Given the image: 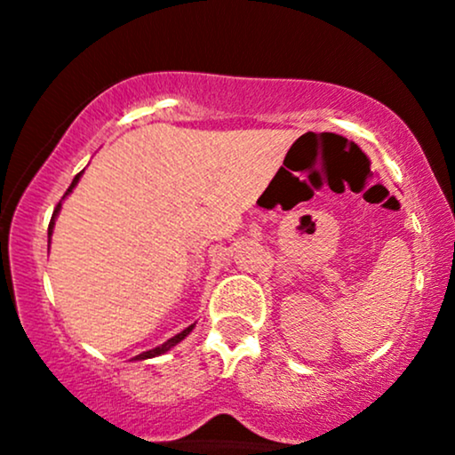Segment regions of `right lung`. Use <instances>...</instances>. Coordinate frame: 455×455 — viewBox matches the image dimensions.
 Wrapping results in <instances>:
<instances>
[{
	"label": "right lung",
	"mask_w": 455,
	"mask_h": 455,
	"mask_svg": "<svg viewBox=\"0 0 455 455\" xmlns=\"http://www.w3.org/2000/svg\"><path fill=\"white\" fill-rule=\"evenodd\" d=\"M83 173H85V171H81V173H78V175L75 177V180H72V184H70V188H68V190H66V195H64V198H66L68 195H70V192H72V190H75V188H76V184H78V181H81V175H83ZM64 198H61V201H60V205H57V207H55V212H53V218H51V224H49V245H51V235H53V228H55V220H57V216H60V210H61V203H64ZM195 325H196V323H192V325H188V327L184 329V331H180V333H177V336H173V338H169V340H166V342H162V344H160V347H156V348H149V351L140 353V355H137V357H132V359H134V362H143V359H151V357H160V355L169 353V351H171V348H173V347H177V344H180L181 340H186V338H188V336H190V331H192V329H195Z\"/></svg>",
	"instance_id": "add662e5"
}]
</instances>
